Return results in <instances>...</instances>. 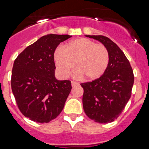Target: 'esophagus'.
Instances as JSON below:
<instances>
[{
    "mask_svg": "<svg viewBox=\"0 0 149 149\" xmlns=\"http://www.w3.org/2000/svg\"><path fill=\"white\" fill-rule=\"evenodd\" d=\"M79 84L77 82H76V81H72V86H78Z\"/></svg>",
    "mask_w": 149,
    "mask_h": 149,
    "instance_id": "34e87169",
    "label": "esophagus"
}]
</instances>
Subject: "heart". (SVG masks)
I'll list each match as a JSON object with an SVG mask.
<instances>
[{"label": "heart", "instance_id": "heart-1", "mask_svg": "<svg viewBox=\"0 0 149 149\" xmlns=\"http://www.w3.org/2000/svg\"><path fill=\"white\" fill-rule=\"evenodd\" d=\"M54 61L59 74L66 77L75 63L77 75L86 81L100 78L106 72L110 62V53L106 46L86 38L72 41L54 54Z\"/></svg>", "mask_w": 149, "mask_h": 149}]
</instances>
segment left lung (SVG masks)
<instances>
[{
	"mask_svg": "<svg viewBox=\"0 0 149 149\" xmlns=\"http://www.w3.org/2000/svg\"><path fill=\"white\" fill-rule=\"evenodd\" d=\"M98 40L110 53L106 72L100 78L82 83L83 106L89 119L98 123L113 122L119 116L131 96L134 75L123 51L104 36H86Z\"/></svg>",
	"mask_w": 149,
	"mask_h": 149,
	"instance_id": "obj_1",
	"label": "left lung"
}]
</instances>
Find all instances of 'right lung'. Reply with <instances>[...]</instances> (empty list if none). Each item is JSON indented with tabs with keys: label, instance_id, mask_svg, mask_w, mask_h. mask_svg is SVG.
<instances>
[{
	"label": "right lung",
	"instance_id": "1",
	"mask_svg": "<svg viewBox=\"0 0 149 149\" xmlns=\"http://www.w3.org/2000/svg\"><path fill=\"white\" fill-rule=\"evenodd\" d=\"M69 35L43 36L27 46L14 61L11 87L22 114L38 123L58 116L72 89L70 81H57L54 54Z\"/></svg>",
	"mask_w": 149,
	"mask_h": 149
}]
</instances>
